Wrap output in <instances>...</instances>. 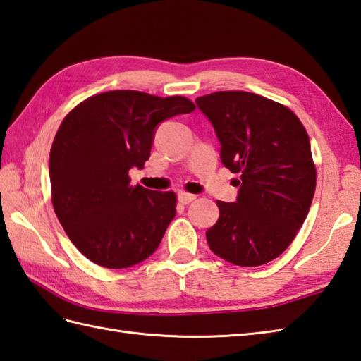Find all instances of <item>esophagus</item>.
I'll return each instance as SVG.
<instances>
[{
	"label": "esophagus",
	"mask_w": 361,
	"mask_h": 361,
	"mask_svg": "<svg viewBox=\"0 0 361 361\" xmlns=\"http://www.w3.org/2000/svg\"><path fill=\"white\" fill-rule=\"evenodd\" d=\"M178 197H179V202L180 204H190L191 201L196 200V195L187 193V191H180V193L178 195Z\"/></svg>",
	"instance_id": "obj_1"
}]
</instances>
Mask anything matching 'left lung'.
<instances>
[{
  "instance_id": "1",
  "label": "left lung",
  "mask_w": 361,
  "mask_h": 361,
  "mask_svg": "<svg viewBox=\"0 0 361 361\" xmlns=\"http://www.w3.org/2000/svg\"><path fill=\"white\" fill-rule=\"evenodd\" d=\"M196 104L215 128L223 165L241 179L237 202L216 201L209 247L238 267L277 259L304 224L316 188L304 124L281 102L249 92H215Z\"/></svg>"
}]
</instances>
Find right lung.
I'll return each mask as SVG.
<instances>
[{
    "label": "right lung",
    "instance_id": "right-lung-1",
    "mask_svg": "<svg viewBox=\"0 0 361 361\" xmlns=\"http://www.w3.org/2000/svg\"><path fill=\"white\" fill-rule=\"evenodd\" d=\"M195 107L185 97L112 90L79 102L65 116L49 152L51 201L88 260L121 269L159 247L178 197L130 185L129 170L149 159L160 121Z\"/></svg>",
    "mask_w": 361,
    "mask_h": 361
}]
</instances>
